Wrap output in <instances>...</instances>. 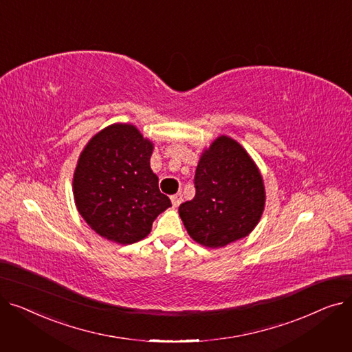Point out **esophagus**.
<instances>
[{"label": "esophagus", "mask_w": 352, "mask_h": 352, "mask_svg": "<svg viewBox=\"0 0 352 352\" xmlns=\"http://www.w3.org/2000/svg\"><path fill=\"white\" fill-rule=\"evenodd\" d=\"M181 201H182V195L178 192V194H174V195H171V202H173V206L174 207H178L179 204H181Z\"/></svg>", "instance_id": "1"}]
</instances>
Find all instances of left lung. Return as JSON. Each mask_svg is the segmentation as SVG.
Returning a JSON list of instances; mask_svg holds the SVG:
<instances>
[{
  "label": "left lung",
  "instance_id": "left-lung-1",
  "mask_svg": "<svg viewBox=\"0 0 352 352\" xmlns=\"http://www.w3.org/2000/svg\"><path fill=\"white\" fill-rule=\"evenodd\" d=\"M195 197L179 206L194 241L219 248L247 236L260 221L265 191L260 171L244 148L230 137L217 138L202 154Z\"/></svg>",
  "mask_w": 352,
  "mask_h": 352
}]
</instances>
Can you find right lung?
I'll return each instance as SVG.
<instances>
[{
    "mask_svg": "<svg viewBox=\"0 0 352 352\" xmlns=\"http://www.w3.org/2000/svg\"><path fill=\"white\" fill-rule=\"evenodd\" d=\"M153 144L134 125H109L87 144L74 174L81 217L102 238L133 244L151 231L170 198L151 171Z\"/></svg>",
    "mask_w": 352,
    "mask_h": 352,
    "instance_id": "right-lung-1",
    "label": "right lung"
}]
</instances>
